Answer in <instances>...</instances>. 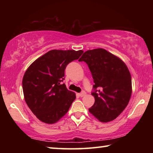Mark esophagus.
<instances>
[{
  "label": "esophagus",
  "mask_w": 153,
  "mask_h": 153,
  "mask_svg": "<svg viewBox=\"0 0 153 153\" xmlns=\"http://www.w3.org/2000/svg\"><path fill=\"white\" fill-rule=\"evenodd\" d=\"M86 92H85V91H82L81 93H79V97H84V96L85 95H86Z\"/></svg>",
  "instance_id": "obj_1"
}]
</instances>
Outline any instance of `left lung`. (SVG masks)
I'll use <instances>...</instances> for the list:
<instances>
[{
	"label": "left lung",
	"instance_id": "1",
	"mask_svg": "<svg viewBox=\"0 0 153 153\" xmlns=\"http://www.w3.org/2000/svg\"><path fill=\"white\" fill-rule=\"evenodd\" d=\"M79 61L88 64L94 79L92 95L95 102L89 112L101 122L114 120L128 105L132 92L128 67L118 56L100 48L86 51Z\"/></svg>",
	"mask_w": 153,
	"mask_h": 153
}]
</instances>
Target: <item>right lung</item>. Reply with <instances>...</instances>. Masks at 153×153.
Returning a JSON list of instances; mask_svg holds the SVG:
<instances>
[{"label":"right lung","mask_w":153,"mask_h":153,"mask_svg":"<svg viewBox=\"0 0 153 153\" xmlns=\"http://www.w3.org/2000/svg\"><path fill=\"white\" fill-rule=\"evenodd\" d=\"M84 51L52 50L40 56L25 71L22 80L24 99L38 120L53 124L68 112L76 93L67 90L65 69Z\"/></svg>","instance_id":"right-lung-1"}]
</instances>
